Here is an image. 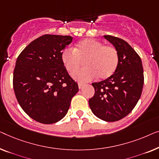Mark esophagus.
Instances as JSON below:
<instances>
[{
	"label": "esophagus",
	"instance_id": "34e87169",
	"mask_svg": "<svg viewBox=\"0 0 159 159\" xmlns=\"http://www.w3.org/2000/svg\"><path fill=\"white\" fill-rule=\"evenodd\" d=\"M79 84V89H82L83 87L84 86V84H81V83H79V84Z\"/></svg>",
	"mask_w": 159,
	"mask_h": 159
}]
</instances>
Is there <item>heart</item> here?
Wrapping results in <instances>:
<instances>
[{
    "label": "heart",
    "mask_w": 159,
    "mask_h": 159,
    "mask_svg": "<svg viewBox=\"0 0 159 159\" xmlns=\"http://www.w3.org/2000/svg\"><path fill=\"white\" fill-rule=\"evenodd\" d=\"M119 54L115 48L104 45L93 39H84L75 48H66L61 53V61L68 73H73L84 60L86 67L73 74L75 79L87 82L99 76L107 79L111 76L119 65Z\"/></svg>",
    "instance_id": "1"
}]
</instances>
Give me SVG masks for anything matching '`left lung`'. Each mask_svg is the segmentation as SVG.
I'll return each mask as SVG.
<instances>
[{
	"label": "left lung",
	"mask_w": 159,
	"mask_h": 159,
	"mask_svg": "<svg viewBox=\"0 0 159 159\" xmlns=\"http://www.w3.org/2000/svg\"><path fill=\"white\" fill-rule=\"evenodd\" d=\"M104 37L119 54V65L108 79L93 83L95 93L89 100L92 112L104 121L115 122L131 112L139 100L144 84L141 59L134 49L120 38Z\"/></svg>",
	"instance_id": "left-lung-1"
}]
</instances>
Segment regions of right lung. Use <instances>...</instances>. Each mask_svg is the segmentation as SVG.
<instances>
[{
	"label": "right lung",
	"mask_w": 159,
	"mask_h": 159,
	"mask_svg": "<svg viewBox=\"0 0 159 159\" xmlns=\"http://www.w3.org/2000/svg\"><path fill=\"white\" fill-rule=\"evenodd\" d=\"M72 40L70 36H41L24 49L16 62V97L23 110L40 123L62 119L79 91L61 61L62 52Z\"/></svg>",
	"instance_id": "right-lung-1"
}]
</instances>
